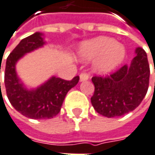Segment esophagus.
<instances>
[{
  "label": "esophagus",
  "instance_id": "esophagus-1",
  "mask_svg": "<svg viewBox=\"0 0 155 155\" xmlns=\"http://www.w3.org/2000/svg\"><path fill=\"white\" fill-rule=\"evenodd\" d=\"M88 78H89V75H88L87 73H81L80 76H79V79H80L81 82H82V81H86V80H88Z\"/></svg>",
  "mask_w": 155,
  "mask_h": 155
}]
</instances>
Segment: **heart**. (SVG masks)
I'll return each instance as SVG.
<instances>
[{
	"label": "heart",
	"mask_w": 155,
	"mask_h": 155,
	"mask_svg": "<svg viewBox=\"0 0 155 155\" xmlns=\"http://www.w3.org/2000/svg\"><path fill=\"white\" fill-rule=\"evenodd\" d=\"M78 54L83 61L95 59L94 71L98 74L104 75L113 71L123 61L125 50L113 39L98 37L83 43Z\"/></svg>",
	"instance_id": "obj_1"
}]
</instances>
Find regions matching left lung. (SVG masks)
<instances>
[{"label":"left lung","mask_w":155,"mask_h":155,"mask_svg":"<svg viewBox=\"0 0 155 155\" xmlns=\"http://www.w3.org/2000/svg\"><path fill=\"white\" fill-rule=\"evenodd\" d=\"M136 56L109 77H94V94L91 98L95 111L111 118L134 110L147 93L150 69L145 50L137 48ZM155 72V71H154Z\"/></svg>","instance_id":"8db88e82"}]
</instances>
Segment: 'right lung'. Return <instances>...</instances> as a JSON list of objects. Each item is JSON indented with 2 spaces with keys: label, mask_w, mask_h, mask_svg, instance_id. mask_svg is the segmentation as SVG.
<instances>
[{
  "label": "right lung",
  "mask_w": 155,
  "mask_h": 155,
  "mask_svg": "<svg viewBox=\"0 0 155 155\" xmlns=\"http://www.w3.org/2000/svg\"><path fill=\"white\" fill-rule=\"evenodd\" d=\"M45 44L43 33L35 32L22 39L6 61L4 84L8 101L20 114L31 119H50L58 115L67 93L79 80L78 76L71 81L53 76L36 88L29 89L24 84L17 76L16 64L26 54Z\"/></svg>",
  "instance_id": "add662e5"
}]
</instances>
